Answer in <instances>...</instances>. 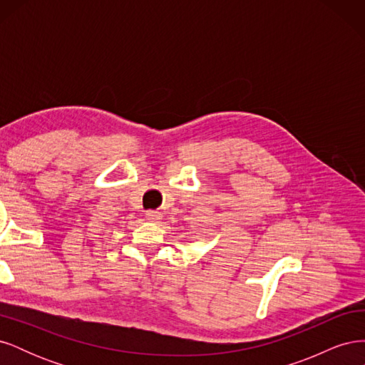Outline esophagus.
Wrapping results in <instances>:
<instances>
[{
    "label": "esophagus",
    "instance_id": "esophagus-1",
    "mask_svg": "<svg viewBox=\"0 0 365 365\" xmlns=\"http://www.w3.org/2000/svg\"><path fill=\"white\" fill-rule=\"evenodd\" d=\"M163 215L161 212H158V210H148L146 212V219L150 220V222H158V220H161Z\"/></svg>",
    "mask_w": 365,
    "mask_h": 365
}]
</instances>
